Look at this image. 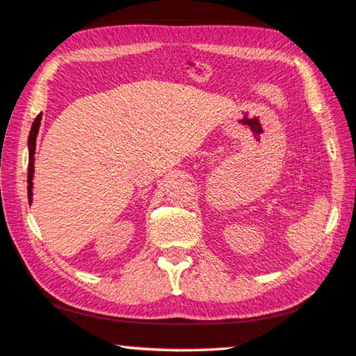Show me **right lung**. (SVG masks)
I'll return each mask as SVG.
<instances>
[{
  "instance_id": "1",
  "label": "right lung",
  "mask_w": 356,
  "mask_h": 356,
  "mask_svg": "<svg viewBox=\"0 0 356 356\" xmlns=\"http://www.w3.org/2000/svg\"><path fill=\"white\" fill-rule=\"evenodd\" d=\"M42 113L37 115V118L32 122L29 138H28V147H29V163H28V199L29 205L32 202V177H34V154H35V140L38 134V127H40Z\"/></svg>"
}]
</instances>
